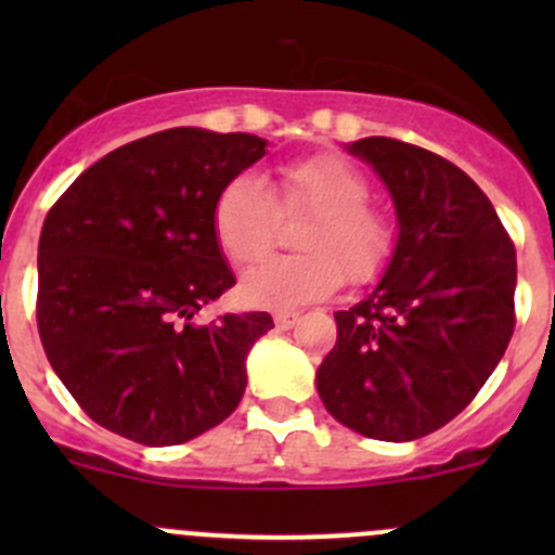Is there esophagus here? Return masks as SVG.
Instances as JSON below:
<instances>
[{
  "label": "esophagus",
  "mask_w": 555,
  "mask_h": 555,
  "mask_svg": "<svg viewBox=\"0 0 555 555\" xmlns=\"http://www.w3.org/2000/svg\"><path fill=\"white\" fill-rule=\"evenodd\" d=\"M295 322H298V313H295V311H279V313H273V324H276L279 330L295 327Z\"/></svg>",
  "instance_id": "obj_1"
}]
</instances>
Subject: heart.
<instances>
[{"label": "heart", "mask_w": 555, "mask_h": 555, "mask_svg": "<svg viewBox=\"0 0 555 555\" xmlns=\"http://www.w3.org/2000/svg\"><path fill=\"white\" fill-rule=\"evenodd\" d=\"M309 211L295 244L298 255L271 257L251 268L242 298L257 309H293L327 298L349 284H371L389 268L397 228L371 204V182L338 155H309L276 169L273 193L251 173L228 179L211 204V233L225 260L246 268L279 238V217Z\"/></svg>", "instance_id": "1"}]
</instances>
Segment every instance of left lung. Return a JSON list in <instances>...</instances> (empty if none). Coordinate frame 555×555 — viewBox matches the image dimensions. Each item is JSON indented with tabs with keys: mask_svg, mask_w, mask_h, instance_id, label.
<instances>
[{
	"mask_svg": "<svg viewBox=\"0 0 555 555\" xmlns=\"http://www.w3.org/2000/svg\"><path fill=\"white\" fill-rule=\"evenodd\" d=\"M351 153L395 198L400 236L378 287L335 313L317 371L324 408L365 438L416 440L464 411L516 327V246L483 190L416 144L367 137Z\"/></svg>",
	"mask_w": 555,
	"mask_h": 555,
	"instance_id": "left-lung-1",
	"label": "left lung"
}]
</instances>
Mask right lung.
<instances>
[{"label": "right lung", "instance_id": "right-lung-1", "mask_svg": "<svg viewBox=\"0 0 555 555\" xmlns=\"http://www.w3.org/2000/svg\"><path fill=\"white\" fill-rule=\"evenodd\" d=\"M266 139L169 128L112 150L50 206L39 236L37 327L77 405L109 433L177 446L242 402L266 311L195 324L236 284L211 233L228 179Z\"/></svg>", "mask_w": 555, "mask_h": 555}]
</instances>
